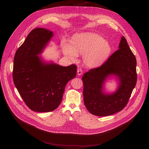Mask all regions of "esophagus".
Instances as JSON below:
<instances>
[{"label":"esophagus","mask_w":149,"mask_h":149,"mask_svg":"<svg viewBox=\"0 0 149 149\" xmlns=\"http://www.w3.org/2000/svg\"><path fill=\"white\" fill-rule=\"evenodd\" d=\"M77 74L78 75H81L82 74V70L81 68H78V70H77Z\"/></svg>","instance_id":"34e87169"}]
</instances>
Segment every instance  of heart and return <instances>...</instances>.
Returning a JSON list of instances; mask_svg holds the SVG:
<instances>
[{
  "label": "heart",
  "instance_id": "heart-1",
  "mask_svg": "<svg viewBox=\"0 0 149 149\" xmlns=\"http://www.w3.org/2000/svg\"><path fill=\"white\" fill-rule=\"evenodd\" d=\"M63 54L73 61L78 55H83V62L88 67H95L110 55L111 47L109 42L94 33H84L73 36L71 44L63 42L62 45Z\"/></svg>",
  "mask_w": 149,
  "mask_h": 149
}]
</instances>
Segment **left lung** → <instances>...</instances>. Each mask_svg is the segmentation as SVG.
<instances>
[{
  "instance_id": "left-lung-1",
  "label": "left lung",
  "mask_w": 149,
  "mask_h": 149,
  "mask_svg": "<svg viewBox=\"0 0 149 149\" xmlns=\"http://www.w3.org/2000/svg\"><path fill=\"white\" fill-rule=\"evenodd\" d=\"M118 49L104 64L90 70L82 78L83 96L88 111L97 116H107L121 111L128 103L137 82L136 59L122 36ZM113 75L119 81L116 91L105 94L103 85L107 78Z\"/></svg>"
}]
</instances>
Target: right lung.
Returning a JSON list of instances; mask_svg holds the SVG:
<instances>
[{
  "label": "right lung",
  "mask_w": 149,
  "mask_h": 149,
  "mask_svg": "<svg viewBox=\"0 0 149 149\" xmlns=\"http://www.w3.org/2000/svg\"><path fill=\"white\" fill-rule=\"evenodd\" d=\"M52 36L48 29H33L14 57L15 86L28 107L36 112L55 110L61 104L67 84L76 77L75 65L62 67L47 63L38 56Z\"/></svg>",
  "instance_id": "right-lung-1"
}]
</instances>
